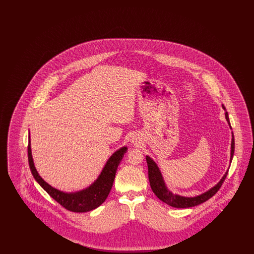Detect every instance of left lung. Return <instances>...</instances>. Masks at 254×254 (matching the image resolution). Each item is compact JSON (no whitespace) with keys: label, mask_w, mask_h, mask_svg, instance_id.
<instances>
[{"label":"left lung","mask_w":254,"mask_h":254,"mask_svg":"<svg viewBox=\"0 0 254 254\" xmlns=\"http://www.w3.org/2000/svg\"><path fill=\"white\" fill-rule=\"evenodd\" d=\"M223 109L225 110V116H226V120L228 122L229 126L230 127V118H229V113L227 112L226 108L224 106H222ZM234 136L233 133L231 132V145H230V166L227 169L226 173L224 174V176L221 178V180L218 182L217 184L212 187L211 189H209L208 190H206L203 193L192 196V197H187V196H182L179 194H173L172 191H170L166 184V182L164 180V177L162 175V172L159 169L157 164L153 161L152 158L149 156H145L146 159V163H147V168H148V180L150 183V187L152 191L155 193L158 198L163 201L164 203H166L167 205H171L173 207H178V208H185V207H191L195 205H200L202 203H204L205 201H207L209 198H211L214 194L217 192L219 189L221 188L222 184L225 181L229 169H230V163L232 161L233 154H234Z\"/></svg>","instance_id":"obj_1"}]
</instances>
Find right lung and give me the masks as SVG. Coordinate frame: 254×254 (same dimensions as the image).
<instances>
[{
	"label": "right lung",
	"instance_id": "right-lung-1",
	"mask_svg": "<svg viewBox=\"0 0 254 254\" xmlns=\"http://www.w3.org/2000/svg\"><path fill=\"white\" fill-rule=\"evenodd\" d=\"M127 151V146H123L118 150H116L109 158L105 167L97 177L96 180L91 185H89L87 188L74 192H65L50 186L38 173L32 158L30 135L28 133L27 155L29 168L34 179L56 202H58L67 210H70L73 212L90 211L100 206L106 201L112 188L117 168Z\"/></svg>",
	"mask_w": 254,
	"mask_h": 254
}]
</instances>
